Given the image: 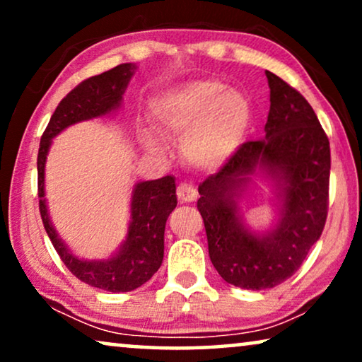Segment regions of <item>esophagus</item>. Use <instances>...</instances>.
I'll return each instance as SVG.
<instances>
[{"label":"esophagus","mask_w":362,"mask_h":362,"mask_svg":"<svg viewBox=\"0 0 362 362\" xmlns=\"http://www.w3.org/2000/svg\"><path fill=\"white\" fill-rule=\"evenodd\" d=\"M176 194H177V199H180L181 202H192V201L197 199L196 187L191 186V185H186V182H185V185L177 186Z\"/></svg>","instance_id":"esophagus-1"}]
</instances>
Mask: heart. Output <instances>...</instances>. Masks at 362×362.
Here are the masks:
<instances>
[{"label":"heart","instance_id":"heart-1","mask_svg":"<svg viewBox=\"0 0 362 362\" xmlns=\"http://www.w3.org/2000/svg\"><path fill=\"white\" fill-rule=\"evenodd\" d=\"M252 122V105L244 93L217 81H189L161 92L151 100V123L165 140L181 136L182 155L199 170L214 171L239 150ZM146 146L160 151L155 138Z\"/></svg>","mask_w":362,"mask_h":362}]
</instances>
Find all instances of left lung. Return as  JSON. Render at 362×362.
Wrapping results in <instances>:
<instances>
[{
	"mask_svg": "<svg viewBox=\"0 0 362 362\" xmlns=\"http://www.w3.org/2000/svg\"><path fill=\"white\" fill-rule=\"evenodd\" d=\"M270 112L265 136L239 146L197 199L214 269L227 284L264 290L290 279L323 232L328 216L329 141L306 98L267 71ZM257 174L274 182L277 222L254 233L238 199Z\"/></svg>",
	"mask_w": 362,
	"mask_h": 362,
	"instance_id": "1",
	"label": "left lung"
}]
</instances>
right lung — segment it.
Returning <instances> with one entry per match:
<instances>
[{
  "label": "right lung",
  "instance_id": "add662e5",
  "mask_svg": "<svg viewBox=\"0 0 362 362\" xmlns=\"http://www.w3.org/2000/svg\"><path fill=\"white\" fill-rule=\"evenodd\" d=\"M135 71V64H120L100 76H93L78 83L62 98L56 112L52 113L41 136L37 153L39 211L54 249L57 250L64 265L78 280L113 293L138 288L146 284L161 267L165 254L166 219L177 204L175 177L165 176L160 180L136 182L132 191L127 239L123 240L120 249L105 260H83L72 254L52 226L44 197V170L52 138L78 122L117 112L122 107L123 93Z\"/></svg>",
  "mask_w": 362,
  "mask_h": 362
}]
</instances>
